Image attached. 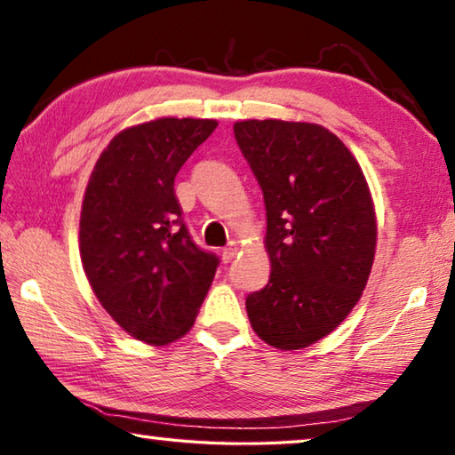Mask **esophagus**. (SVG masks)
Here are the masks:
<instances>
[{
  "instance_id": "34e87169",
  "label": "esophagus",
  "mask_w": 455,
  "mask_h": 455,
  "mask_svg": "<svg viewBox=\"0 0 455 455\" xmlns=\"http://www.w3.org/2000/svg\"><path fill=\"white\" fill-rule=\"evenodd\" d=\"M236 252H238V244L236 243H230L228 246H225V249H222V260H225V263H228V260L235 259Z\"/></svg>"
}]
</instances>
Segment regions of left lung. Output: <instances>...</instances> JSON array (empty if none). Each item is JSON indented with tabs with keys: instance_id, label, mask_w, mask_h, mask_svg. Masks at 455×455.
Instances as JSON below:
<instances>
[{
	"instance_id": "obj_1",
	"label": "left lung",
	"mask_w": 455,
	"mask_h": 455,
	"mask_svg": "<svg viewBox=\"0 0 455 455\" xmlns=\"http://www.w3.org/2000/svg\"><path fill=\"white\" fill-rule=\"evenodd\" d=\"M235 138L263 190L271 276L246 297L255 333L276 349L317 343L357 305L377 219L355 156L311 122L243 120Z\"/></svg>"
}]
</instances>
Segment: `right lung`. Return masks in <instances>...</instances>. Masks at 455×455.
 <instances>
[{
	"label": "right lung",
	"mask_w": 455,
	"mask_h": 455,
	"mask_svg": "<svg viewBox=\"0 0 455 455\" xmlns=\"http://www.w3.org/2000/svg\"><path fill=\"white\" fill-rule=\"evenodd\" d=\"M156 118L112 138L84 192L80 257L100 305L130 337L168 345L195 325L219 259L192 243L174 179L214 128Z\"/></svg>",
	"instance_id": "1"
}]
</instances>
